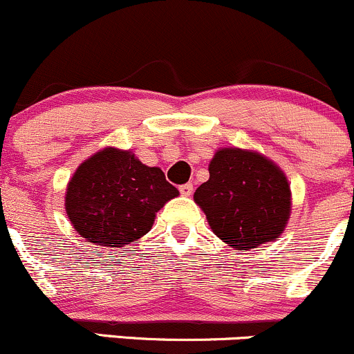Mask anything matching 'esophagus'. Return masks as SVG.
I'll list each match as a JSON object with an SVG mask.
<instances>
[{"mask_svg":"<svg viewBox=\"0 0 354 354\" xmlns=\"http://www.w3.org/2000/svg\"><path fill=\"white\" fill-rule=\"evenodd\" d=\"M178 190H180L182 196L190 197V196H192V192H194V185L192 184H184V185H180V187H178Z\"/></svg>","mask_w":354,"mask_h":354,"instance_id":"esophagus-1","label":"esophagus"}]
</instances>
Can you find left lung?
<instances>
[{
	"mask_svg": "<svg viewBox=\"0 0 354 354\" xmlns=\"http://www.w3.org/2000/svg\"><path fill=\"white\" fill-rule=\"evenodd\" d=\"M212 232L236 251L276 241L291 217V185L276 162L256 150L224 147L209 180L194 194Z\"/></svg>",
	"mask_w": 354,
	"mask_h": 354,
	"instance_id": "left-lung-1",
	"label": "left lung"
}]
</instances>
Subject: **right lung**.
Masks as SVG:
<instances>
[{
    "mask_svg": "<svg viewBox=\"0 0 354 354\" xmlns=\"http://www.w3.org/2000/svg\"><path fill=\"white\" fill-rule=\"evenodd\" d=\"M177 196L158 167L142 164L130 150L105 147L75 170L65 210L85 242L122 249L145 236L158 210Z\"/></svg>",
    "mask_w": 354,
    "mask_h": 354,
    "instance_id": "obj_1",
    "label": "right lung"
}]
</instances>
